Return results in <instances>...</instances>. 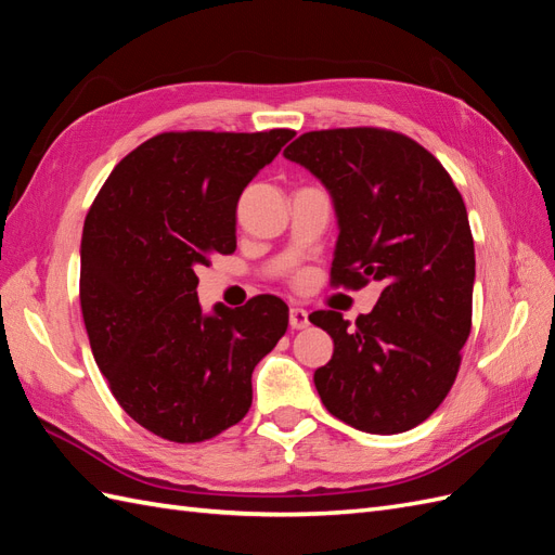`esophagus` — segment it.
<instances>
[{
	"label": "esophagus",
	"instance_id": "34e87169",
	"mask_svg": "<svg viewBox=\"0 0 555 555\" xmlns=\"http://www.w3.org/2000/svg\"><path fill=\"white\" fill-rule=\"evenodd\" d=\"M288 321H291V328L293 331H302V328H307V325H309V311L302 309V307H291Z\"/></svg>",
	"mask_w": 555,
	"mask_h": 555
}]
</instances>
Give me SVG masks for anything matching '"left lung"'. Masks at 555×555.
<instances>
[{
    "label": "left lung",
    "mask_w": 555,
    "mask_h": 555,
    "mask_svg": "<svg viewBox=\"0 0 555 555\" xmlns=\"http://www.w3.org/2000/svg\"><path fill=\"white\" fill-rule=\"evenodd\" d=\"M333 198V281L385 283L371 314L309 321L333 337L314 373L323 405L367 434L413 429L443 403L472 333L476 253L448 170L415 140L379 129L311 131L283 150Z\"/></svg>",
    "instance_id": "left-lung-1"
}]
</instances>
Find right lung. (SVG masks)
Listing matches in <instances>:
<instances>
[{
  "mask_svg": "<svg viewBox=\"0 0 555 555\" xmlns=\"http://www.w3.org/2000/svg\"><path fill=\"white\" fill-rule=\"evenodd\" d=\"M295 135L162 133L115 166L81 234L79 300L93 359L126 415L173 443L244 420L250 377L288 328V307L198 305L194 274L236 248L246 184Z\"/></svg>",
  "mask_w": 555,
  "mask_h": 555,
  "instance_id": "right-lung-1",
  "label": "right lung"
}]
</instances>
